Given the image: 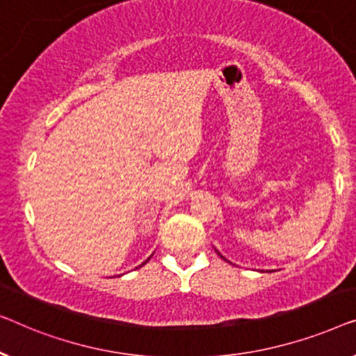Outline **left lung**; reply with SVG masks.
<instances>
[{
	"label": "left lung",
	"instance_id": "1",
	"mask_svg": "<svg viewBox=\"0 0 356 356\" xmlns=\"http://www.w3.org/2000/svg\"><path fill=\"white\" fill-rule=\"evenodd\" d=\"M214 250H216V248H214ZM216 253H218V254H219V257H221L222 259H226V258H224V257H222V254H221V253H219V252H218V250H216ZM226 261H229V259H226ZM229 263H230V261H229ZM274 271H277V269H261V271H259V273H274Z\"/></svg>",
	"mask_w": 356,
	"mask_h": 356
}]
</instances>
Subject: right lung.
Masks as SVG:
<instances>
[{"instance_id": "add662e5", "label": "right lung", "mask_w": 356, "mask_h": 356, "mask_svg": "<svg viewBox=\"0 0 356 356\" xmlns=\"http://www.w3.org/2000/svg\"><path fill=\"white\" fill-rule=\"evenodd\" d=\"M152 257H153V254H152ZM152 257H149V258H152ZM149 258H148V259H147V261H149ZM147 261H143V263H142V264H140V266H143V264H145V263H147ZM140 266H138V268H140Z\"/></svg>"}]
</instances>
